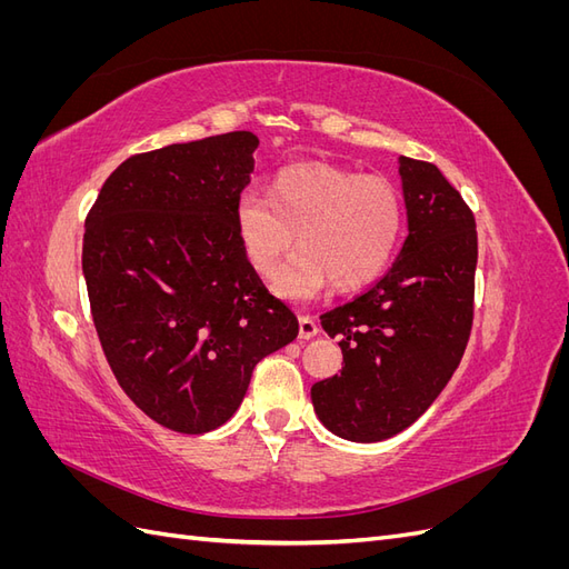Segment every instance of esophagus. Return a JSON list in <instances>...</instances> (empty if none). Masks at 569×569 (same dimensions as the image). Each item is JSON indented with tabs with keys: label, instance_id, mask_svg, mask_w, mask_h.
Masks as SVG:
<instances>
[{
	"label": "esophagus",
	"instance_id": "esophagus-1",
	"mask_svg": "<svg viewBox=\"0 0 569 569\" xmlns=\"http://www.w3.org/2000/svg\"><path fill=\"white\" fill-rule=\"evenodd\" d=\"M318 335V322L311 316H299V339H313Z\"/></svg>",
	"mask_w": 569,
	"mask_h": 569
}]
</instances>
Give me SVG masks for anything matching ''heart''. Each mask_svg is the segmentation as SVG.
I'll use <instances>...</instances> for the list:
<instances>
[{
    "instance_id": "b5f03b06",
    "label": "heart",
    "mask_w": 569,
    "mask_h": 569,
    "mask_svg": "<svg viewBox=\"0 0 569 569\" xmlns=\"http://www.w3.org/2000/svg\"><path fill=\"white\" fill-rule=\"evenodd\" d=\"M403 199L382 176H358L322 161L280 170L270 197L247 189L234 206V226L251 268L270 278L282 258L274 291L311 299L327 284L356 291L375 282L399 249Z\"/></svg>"
}]
</instances>
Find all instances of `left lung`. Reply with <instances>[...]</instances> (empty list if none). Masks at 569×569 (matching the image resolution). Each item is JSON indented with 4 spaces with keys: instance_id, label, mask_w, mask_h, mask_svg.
I'll return each mask as SVG.
<instances>
[{
    "instance_id": "8db88e82",
    "label": "left lung",
    "mask_w": 569,
    "mask_h": 569,
    "mask_svg": "<svg viewBox=\"0 0 569 569\" xmlns=\"http://www.w3.org/2000/svg\"><path fill=\"white\" fill-rule=\"evenodd\" d=\"M408 237L389 272L320 316L339 337L341 375L311 387L332 435L372 443L403 432L449 385L475 311L477 230L470 206L435 163L401 157Z\"/></svg>"
}]
</instances>
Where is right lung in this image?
I'll use <instances>...</instances> for the list:
<instances>
[{
    "mask_svg": "<svg viewBox=\"0 0 569 569\" xmlns=\"http://www.w3.org/2000/svg\"><path fill=\"white\" fill-rule=\"evenodd\" d=\"M247 130L134 153L84 220L82 272L116 380L173 432L203 435L242 403L256 363L299 335L239 242Z\"/></svg>",
    "mask_w": 569,
    "mask_h": 569,
    "instance_id": "obj_1",
    "label": "right lung"
}]
</instances>
